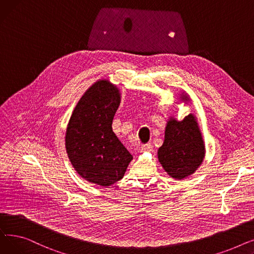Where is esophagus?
I'll list each match as a JSON object with an SVG mask.
<instances>
[{
	"instance_id": "1",
	"label": "esophagus",
	"mask_w": 254,
	"mask_h": 254,
	"mask_svg": "<svg viewBox=\"0 0 254 254\" xmlns=\"http://www.w3.org/2000/svg\"><path fill=\"white\" fill-rule=\"evenodd\" d=\"M152 149H153V146L150 143L144 144V145H142V147H141V152H149Z\"/></svg>"
}]
</instances>
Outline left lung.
Instances as JSON below:
<instances>
[{"mask_svg":"<svg viewBox=\"0 0 254 254\" xmlns=\"http://www.w3.org/2000/svg\"><path fill=\"white\" fill-rule=\"evenodd\" d=\"M180 101L190 102L185 91ZM205 143L196 117L190 113L182 120L170 116L165 130V140L157 150V158L167 174L176 180L192 175L205 158Z\"/></svg>","mask_w":254,"mask_h":254,"instance_id":"obj_1","label":"left lung"}]
</instances>
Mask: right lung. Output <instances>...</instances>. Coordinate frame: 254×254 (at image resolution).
Wrapping results in <instances>:
<instances>
[{"instance_id": "add662e5", "label": "right lung", "mask_w": 254, "mask_h": 254, "mask_svg": "<svg viewBox=\"0 0 254 254\" xmlns=\"http://www.w3.org/2000/svg\"><path fill=\"white\" fill-rule=\"evenodd\" d=\"M120 101L115 84L98 80L77 103L65 130V150L75 171L104 188L123 179L132 159L112 129Z\"/></svg>"}]
</instances>
